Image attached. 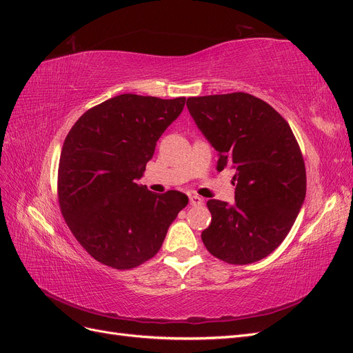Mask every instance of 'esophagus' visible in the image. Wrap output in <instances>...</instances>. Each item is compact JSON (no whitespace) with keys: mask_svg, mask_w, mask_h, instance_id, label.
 I'll return each mask as SVG.
<instances>
[{"mask_svg":"<svg viewBox=\"0 0 353 353\" xmlns=\"http://www.w3.org/2000/svg\"><path fill=\"white\" fill-rule=\"evenodd\" d=\"M189 204L192 207H199V205H203V199H201L198 195H190L189 196Z\"/></svg>","mask_w":353,"mask_h":353,"instance_id":"34e87169","label":"esophagus"}]
</instances>
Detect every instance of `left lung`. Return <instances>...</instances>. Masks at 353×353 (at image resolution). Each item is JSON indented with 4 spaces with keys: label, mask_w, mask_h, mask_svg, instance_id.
Returning <instances> with one entry per match:
<instances>
[{
    "label": "left lung",
    "mask_w": 353,
    "mask_h": 353,
    "mask_svg": "<svg viewBox=\"0 0 353 353\" xmlns=\"http://www.w3.org/2000/svg\"><path fill=\"white\" fill-rule=\"evenodd\" d=\"M186 106L217 152V170H235V203L208 199L201 238L230 265L254 263L288 235L306 196V168L287 121L248 93L189 97Z\"/></svg>",
    "instance_id": "obj_1"
}]
</instances>
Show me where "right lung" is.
Here are the masks:
<instances>
[{
	"mask_svg": "<svg viewBox=\"0 0 353 353\" xmlns=\"http://www.w3.org/2000/svg\"><path fill=\"white\" fill-rule=\"evenodd\" d=\"M186 97L119 94L88 109L68 133L57 196L70 232L100 263L125 270L152 259L188 196L139 185L158 139Z\"/></svg>",
	"mask_w": 353,
	"mask_h": 353,
	"instance_id": "right-lung-1",
	"label": "right lung"
}]
</instances>
